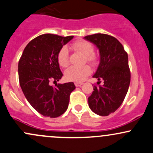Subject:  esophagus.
Returning a JSON list of instances; mask_svg holds the SVG:
<instances>
[{"mask_svg":"<svg viewBox=\"0 0 153 153\" xmlns=\"http://www.w3.org/2000/svg\"><path fill=\"white\" fill-rule=\"evenodd\" d=\"M75 86H76V87H80V86H81L82 85H83V83H79V82H75Z\"/></svg>","mask_w":153,"mask_h":153,"instance_id":"34e87169","label":"esophagus"}]
</instances>
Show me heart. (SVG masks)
<instances>
[{"label":"heart","instance_id":"b5f03b06","mask_svg":"<svg viewBox=\"0 0 153 153\" xmlns=\"http://www.w3.org/2000/svg\"><path fill=\"white\" fill-rule=\"evenodd\" d=\"M72 47L81 53L86 56V59L88 62L94 64L97 61V57L93 53L94 46L86 40H77L72 43ZM58 62L62 67H67L69 65V51L67 46H63L58 53ZM91 72V69L89 66L84 65L81 67L72 66L69 67L65 72V77L68 81L75 82L83 81L86 76Z\"/></svg>","mask_w":153,"mask_h":153}]
</instances>
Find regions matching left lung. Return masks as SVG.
Returning <instances> with one entry per match:
<instances>
[{
  "label": "left lung",
  "mask_w": 153,
  "mask_h": 153,
  "mask_svg": "<svg viewBox=\"0 0 153 153\" xmlns=\"http://www.w3.org/2000/svg\"><path fill=\"white\" fill-rule=\"evenodd\" d=\"M93 43L100 53V63L93 78L103 84L94 86L92 94L88 98L91 111L100 116L114 112L123 103L131 82L128 53L123 45L115 37L104 33L85 36Z\"/></svg>",
  "instance_id": "1"
}]
</instances>
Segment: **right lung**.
Masks as SVG:
<instances>
[{
	"mask_svg": "<svg viewBox=\"0 0 153 153\" xmlns=\"http://www.w3.org/2000/svg\"><path fill=\"white\" fill-rule=\"evenodd\" d=\"M74 36L45 33L34 38L24 49L18 64L20 87L30 105L45 117L56 118L68 108L72 82L57 83L62 78L57 56ZM53 80L54 88L50 85Z\"/></svg>",
	"mask_w": 153,
	"mask_h": 153,
	"instance_id": "1",
	"label": "right lung"
}]
</instances>
